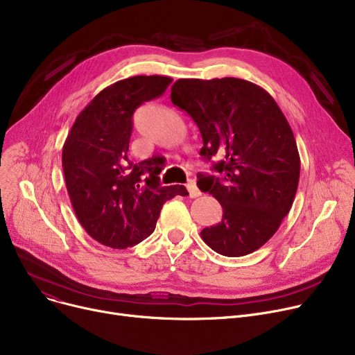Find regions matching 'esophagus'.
<instances>
[{
  "label": "esophagus",
  "instance_id": "esophagus-1",
  "mask_svg": "<svg viewBox=\"0 0 355 355\" xmlns=\"http://www.w3.org/2000/svg\"><path fill=\"white\" fill-rule=\"evenodd\" d=\"M187 190H189V194H190V197H191V198H196V197H200V196H201V191L198 190L196 181H193V180H190V181H189V184H187Z\"/></svg>",
  "mask_w": 355,
  "mask_h": 355
}]
</instances>
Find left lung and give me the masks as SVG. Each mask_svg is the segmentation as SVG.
<instances>
[{
  "label": "left lung",
  "mask_w": 355,
  "mask_h": 355,
  "mask_svg": "<svg viewBox=\"0 0 355 355\" xmlns=\"http://www.w3.org/2000/svg\"><path fill=\"white\" fill-rule=\"evenodd\" d=\"M171 102L193 118L200 155L221 174L197 175L198 189L223 207L202 240L229 257L262 248L289 213L300 182V153L281 107L265 89L236 78L178 79Z\"/></svg>",
  "instance_id": "left-lung-1"
}]
</instances>
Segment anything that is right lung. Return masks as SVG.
I'll use <instances>...</instances> for the list:
<instances>
[{
    "label": "right lung",
    "instance_id": "add662e5",
    "mask_svg": "<svg viewBox=\"0 0 355 355\" xmlns=\"http://www.w3.org/2000/svg\"><path fill=\"white\" fill-rule=\"evenodd\" d=\"M166 76H132L105 87L74 121L63 145V171L71 206L90 237L112 249L135 246L157 226L164 202L189 196L184 185L159 184L164 158L128 159L132 116L159 98Z\"/></svg>",
    "mask_w": 355,
    "mask_h": 355
}]
</instances>
